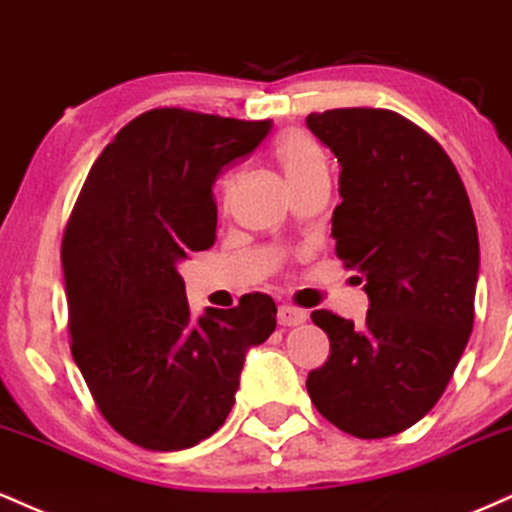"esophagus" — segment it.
Here are the masks:
<instances>
[{"mask_svg":"<svg viewBox=\"0 0 512 512\" xmlns=\"http://www.w3.org/2000/svg\"><path fill=\"white\" fill-rule=\"evenodd\" d=\"M306 321V311L294 309V306H280L278 309V323L282 328H292V326H302Z\"/></svg>","mask_w":512,"mask_h":512,"instance_id":"1","label":"esophagus"}]
</instances>
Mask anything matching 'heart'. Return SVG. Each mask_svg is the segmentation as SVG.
<instances>
[{"label": "heart", "mask_w": 512, "mask_h": 512, "mask_svg": "<svg viewBox=\"0 0 512 512\" xmlns=\"http://www.w3.org/2000/svg\"><path fill=\"white\" fill-rule=\"evenodd\" d=\"M275 160H278L282 174L292 189L314 182V179L328 177V160L323 148L314 138L304 134H290L275 146Z\"/></svg>", "instance_id": "heart-1"}]
</instances>
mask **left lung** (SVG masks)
Masks as SVG:
<instances>
[{
    "label": "left lung",
    "instance_id": "1",
    "mask_svg": "<svg viewBox=\"0 0 512 512\" xmlns=\"http://www.w3.org/2000/svg\"><path fill=\"white\" fill-rule=\"evenodd\" d=\"M340 162L335 254L362 273L366 323L318 309L330 357L306 378L316 410L345 434L386 438L446 390L474 323L477 222L446 150L398 112L342 107L306 117Z\"/></svg>",
    "mask_w": 512,
    "mask_h": 512
}]
</instances>
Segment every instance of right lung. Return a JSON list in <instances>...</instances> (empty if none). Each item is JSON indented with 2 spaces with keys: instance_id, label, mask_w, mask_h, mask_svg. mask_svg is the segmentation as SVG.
Wrapping results in <instances>:
<instances>
[{
  "instance_id": "1",
  "label": "right lung",
  "mask_w": 512,
  "mask_h": 512,
  "mask_svg": "<svg viewBox=\"0 0 512 512\" xmlns=\"http://www.w3.org/2000/svg\"><path fill=\"white\" fill-rule=\"evenodd\" d=\"M270 119L158 107L90 167L62 239L74 362L117 434L184 450L225 424L249 347L275 330V302L191 318L179 261L215 242L213 184L268 136Z\"/></svg>"
}]
</instances>
